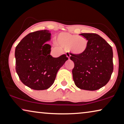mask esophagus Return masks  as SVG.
<instances>
[{
  "label": "esophagus",
  "mask_w": 124,
  "mask_h": 124,
  "mask_svg": "<svg viewBox=\"0 0 124 124\" xmlns=\"http://www.w3.org/2000/svg\"><path fill=\"white\" fill-rule=\"evenodd\" d=\"M66 56L68 57V60H70V56H71V55H70V53H66Z\"/></svg>",
  "instance_id": "34e87169"
}]
</instances>
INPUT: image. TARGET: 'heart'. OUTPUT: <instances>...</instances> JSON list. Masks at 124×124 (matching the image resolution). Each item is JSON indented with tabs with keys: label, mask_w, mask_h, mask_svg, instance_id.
<instances>
[{
	"label": "heart",
	"mask_w": 124,
	"mask_h": 124,
	"mask_svg": "<svg viewBox=\"0 0 124 124\" xmlns=\"http://www.w3.org/2000/svg\"><path fill=\"white\" fill-rule=\"evenodd\" d=\"M57 42L61 46L68 48L72 53L76 55L84 54L88 47V41L86 38L67 33H62L59 34Z\"/></svg>",
	"instance_id": "heart-1"
}]
</instances>
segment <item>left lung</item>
Returning a JSON list of instances; mask_svg holds the SVG:
<instances>
[{
  "label": "left lung",
  "mask_w": 124,
  "mask_h": 124,
  "mask_svg": "<svg viewBox=\"0 0 124 124\" xmlns=\"http://www.w3.org/2000/svg\"><path fill=\"white\" fill-rule=\"evenodd\" d=\"M88 40V47L84 54L71 53L70 59L75 66L73 79L80 89L95 91L108 84L113 72V52L104 39L95 33H82Z\"/></svg>",
  "instance_id": "8db88e82"
}]
</instances>
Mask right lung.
Segmentation results:
<instances>
[{"instance_id": "add662e5", "label": "right lung", "mask_w": 124, "mask_h": 124, "mask_svg": "<svg viewBox=\"0 0 124 124\" xmlns=\"http://www.w3.org/2000/svg\"><path fill=\"white\" fill-rule=\"evenodd\" d=\"M46 30L29 33L16 48V70L23 84L35 90L48 89L52 85L57 72L68 60L66 54L54 58L50 54L51 39Z\"/></svg>"}]
</instances>
